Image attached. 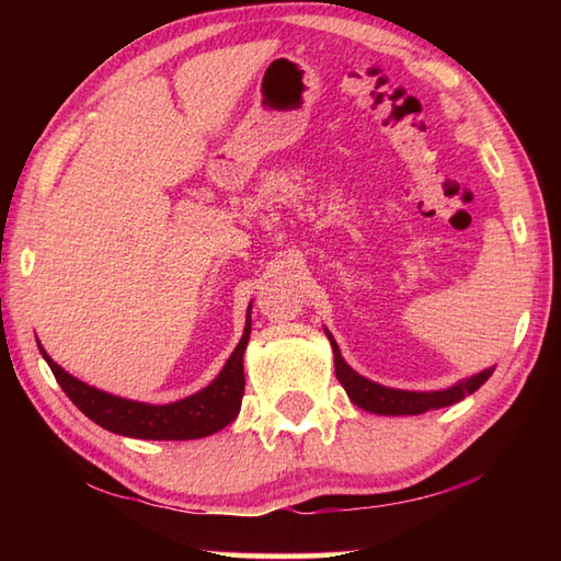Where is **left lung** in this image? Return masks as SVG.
<instances>
[{
	"mask_svg": "<svg viewBox=\"0 0 561 561\" xmlns=\"http://www.w3.org/2000/svg\"><path fill=\"white\" fill-rule=\"evenodd\" d=\"M332 352H335V374L337 380L347 390L350 400L362 408L366 412H376V414H422L426 410H438V408H448V404L462 400L465 396H472L486 378L492 376L494 368H486V371L470 376L462 383L453 386L448 390H434V392H412V390H396V388H386L378 386L374 380H368L364 376H359L344 364L342 354L337 350V342L332 340V335L328 332Z\"/></svg>",
	"mask_w": 561,
	"mask_h": 561,
	"instance_id": "obj_1",
	"label": "left lung"
}]
</instances>
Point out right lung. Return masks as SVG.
Returning a JSON list of instances; mask_svg holds the SVG:
<instances>
[{"instance_id":"1","label":"right lung","mask_w":561,"mask_h":561,"mask_svg":"<svg viewBox=\"0 0 561 561\" xmlns=\"http://www.w3.org/2000/svg\"><path fill=\"white\" fill-rule=\"evenodd\" d=\"M248 340L250 316L245 320L243 337L229 356V362L221 368V374L214 378L205 390L171 404H145L115 398L111 392L81 383L75 376L62 371V368L45 354L43 347L41 352L47 366L53 368L57 383L67 392V398L75 402L91 422H96L99 426L121 436L151 440H187L209 436L236 420L238 410H241V398L245 388L243 352L248 347Z\"/></svg>"}]
</instances>
